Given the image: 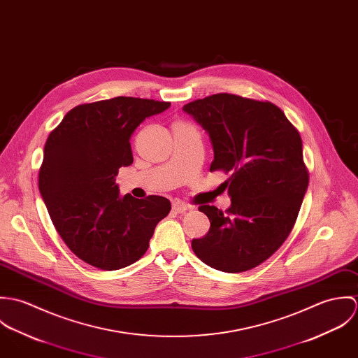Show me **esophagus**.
Here are the masks:
<instances>
[{
  "mask_svg": "<svg viewBox=\"0 0 358 358\" xmlns=\"http://www.w3.org/2000/svg\"><path fill=\"white\" fill-rule=\"evenodd\" d=\"M189 208H190V205L186 204L183 201H176V203L172 204V209L176 213H185L186 210H189Z\"/></svg>",
  "mask_w": 358,
  "mask_h": 358,
  "instance_id": "obj_1",
  "label": "esophagus"
}]
</instances>
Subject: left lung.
<instances>
[{
  "mask_svg": "<svg viewBox=\"0 0 358 358\" xmlns=\"http://www.w3.org/2000/svg\"><path fill=\"white\" fill-rule=\"evenodd\" d=\"M209 135L210 171L231 176V205L223 213L201 205L210 222L192 248L208 266L241 273L273 255L289 236L308 186L302 139L281 108L231 94L183 106Z\"/></svg>",
  "mask_w": 358,
  "mask_h": 358,
  "instance_id": "obj_1",
  "label": "left lung"
}]
</instances>
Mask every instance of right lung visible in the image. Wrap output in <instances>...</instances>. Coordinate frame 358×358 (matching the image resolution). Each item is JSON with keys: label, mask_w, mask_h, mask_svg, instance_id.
I'll use <instances>...</instances> for the list:
<instances>
[{"label": "right lung", "mask_w": 358, "mask_h": 358, "mask_svg": "<svg viewBox=\"0 0 358 358\" xmlns=\"http://www.w3.org/2000/svg\"><path fill=\"white\" fill-rule=\"evenodd\" d=\"M169 102L117 96L71 108L44 148L38 187L52 223L74 255L101 270H118L149 248L171 203L121 196L115 176L134 162L131 135Z\"/></svg>", "instance_id": "obj_1"}]
</instances>
